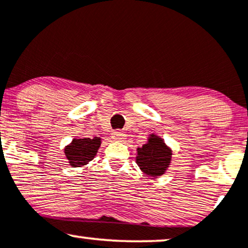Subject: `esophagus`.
Here are the masks:
<instances>
[{
	"label": "esophagus",
	"mask_w": 248,
	"mask_h": 248,
	"mask_svg": "<svg viewBox=\"0 0 248 248\" xmlns=\"http://www.w3.org/2000/svg\"><path fill=\"white\" fill-rule=\"evenodd\" d=\"M126 136L127 135L124 133V131H120V130H117V131H113L112 133V140H117V141H122L124 140H126Z\"/></svg>",
	"instance_id": "obj_1"
}]
</instances>
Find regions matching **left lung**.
Wrapping results in <instances>:
<instances>
[{"label":"left lung","mask_w":248,"mask_h":248,"mask_svg":"<svg viewBox=\"0 0 248 248\" xmlns=\"http://www.w3.org/2000/svg\"><path fill=\"white\" fill-rule=\"evenodd\" d=\"M172 151L162 138L152 134L146 144L137 148L136 163L140 169L150 177H160L166 172L171 162Z\"/></svg>","instance_id":"left-lung-1"}]
</instances>
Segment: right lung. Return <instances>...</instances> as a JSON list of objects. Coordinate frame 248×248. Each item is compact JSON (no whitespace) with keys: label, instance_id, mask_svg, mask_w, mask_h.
Listing matches in <instances>:
<instances>
[{"label":"right lung","instance_id":"1","mask_svg":"<svg viewBox=\"0 0 248 248\" xmlns=\"http://www.w3.org/2000/svg\"><path fill=\"white\" fill-rule=\"evenodd\" d=\"M100 146V137L72 140L71 143L64 147V154L72 168L82 167L93 160Z\"/></svg>","mask_w":248,"mask_h":248}]
</instances>
